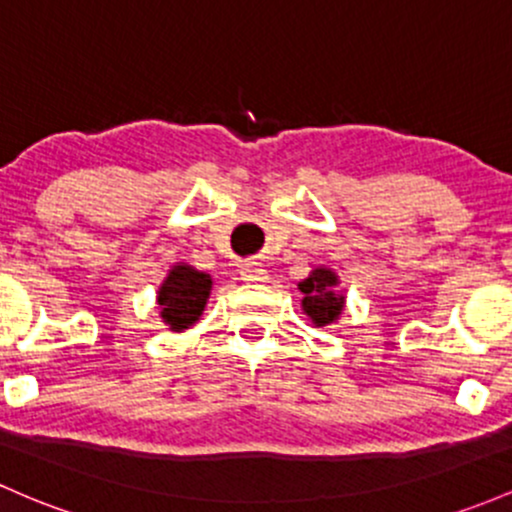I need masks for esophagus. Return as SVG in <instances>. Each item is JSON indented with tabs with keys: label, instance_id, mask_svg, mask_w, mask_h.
I'll return each instance as SVG.
<instances>
[{
	"label": "esophagus",
	"instance_id": "34e87169",
	"mask_svg": "<svg viewBox=\"0 0 512 512\" xmlns=\"http://www.w3.org/2000/svg\"><path fill=\"white\" fill-rule=\"evenodd\" d=\"M240 277H243V282H265L267 269H262V265H257V262H250V265L240 269Z\"/></svg>",
	"mask_w": 512,
	"mask_h": 512
}]
</instances>
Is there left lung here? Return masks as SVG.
Instances as JSON below:
<instances>
[{
  "mask_svg": "<svg viewBox=\"0 0 512 512\" xmlns=\"http://www.w3.org/2000/svg\"><path fill=\"white\" fill-rule=\"evenodd\" d=\"M335 284H338V277L323 267L313 269L311 277L299 284V289L303 291V311L311 316L316 325H328L340 316L345 296L335 294Z\"/></svg>",
  "mask_w": 512,
  "mask_h": 512,
  "instance_id": "8db88e82",
  "label": "left lung"
}]
</instances>
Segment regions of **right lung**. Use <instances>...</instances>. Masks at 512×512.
I'll list each match as a JSON object with an SVG mask.
<instances>
[{
	"label": "right lung",
	"instance_id": "1",
	"mask_svg": "<svg viewBox=\"0 0 512 512\" xmlns=\"http://www.w3.org/2000/svg\"><path fill=\"white\" fill-rule=\"evenodd\" d=\"M211 291V277L204 272H196L189 265H177L170 272V277L165 279V284L160 286V303L165 323L172 330H184L189 325L196 323L204 311L206 299H209Z\"/></svg>",
	"mask_w": 512,
	"mask_h": 512
}]
</instances>
